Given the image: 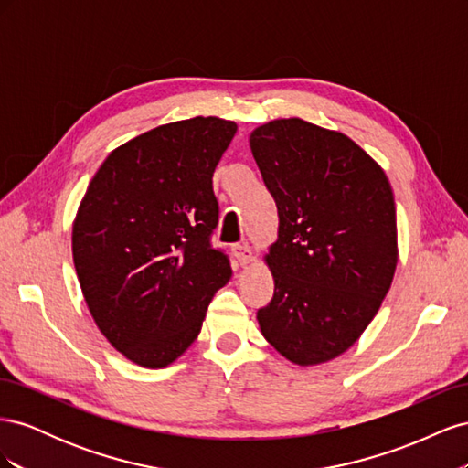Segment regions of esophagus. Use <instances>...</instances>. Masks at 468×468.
<instances>
[{
    "label": "esophagus",
    "instance_id": "esophagus-1",
    "mask_svg": "<svg viewBox=\"0 0 468 468\" xmlns=\"http://www.w3.org/2000/svg\"><path fill=\"white\" fill-rule=\"evenodd\" d=\"M232 253H234L236 261H238L239 265H242V267H246V265L251 261V258H253V253H251L250 246H246V244H236V246L232 248Z\"/></svg>",
    "mask_w": 468,
    "mask_h": 468
}]
</instances>
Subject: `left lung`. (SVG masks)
<instances>
[{"instance_id":"8db88e82","label":"left lung","mask_w":468,"mask_h":468,"mask_svg":"<svg viewBox=\"0 0 468 468\" xmlns=\"http://www.w3.org/2000/svg\"><path fill=\"white\" fill-rule=\"evenodd\" d=\"M250 148L279 215L261 334L294 365L325 363L357 342L392 285V187L349 136L296 117L258 126Z\"/></svg>"}]
</instances>
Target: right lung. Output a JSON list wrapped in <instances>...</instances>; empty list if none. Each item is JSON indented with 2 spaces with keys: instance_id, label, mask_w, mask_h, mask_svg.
<instances>
[{
  "instance_id": "right-lung-1",
  "label": "right lung",
  "mask_w": 468,
  "mask_h": 468,
  "mask_svg": "<svg viewBox=\"0 0 468 468\" xmlns=\"http://www.w3.org/2000/svg\"><path fill=\"white\" fill-rule=\"evenodd\" d=\"M236 131L234 121L195 117L138 134L107 155L78 207L72 256L83 299L107 342L146 369L187 351L232 277L210 234L212 174Z\"/></svg>"
}]
</instances>
